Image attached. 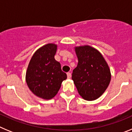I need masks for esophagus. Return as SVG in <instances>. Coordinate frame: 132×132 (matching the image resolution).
I'll use <instances>...</instances> for the list:
<instances>
[{
	"label": "esophagus",
	"mask_w": 132,
	"mask_h": 132,
	"mask_svg": "<svg viewBox=\"0 0 132 132\" xmlns=\"http://www.w3.org/2000/svg\"><path fill=\"white\" fill-rule=\"evenodd\" d=\"M67 78H68V79H70V78L71 77V73H67Z\"/></svg>",
	"instance_id": "1"
}]
</instances>
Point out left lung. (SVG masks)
<instances>
[{
	"label": "left lung",
	"instance_id": "left-lung-1",
	"mask_svg": "<svg viewBox=\"0 0 132 132\" xmlns=\"http://www.w3.org/2000/svg\"><path fill=\"white\" fill-rule=\"evenodd\" d=\"M78 65L73 71L72 79L78 93L86 101L98 98L111 80L108 63L96 49L83 45L75 47Z\"/></svg>",
	"mask_w": 132,
	"mask_h": 132
}]
</instances>
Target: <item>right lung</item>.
I'll list each match as a JSON object with an SVG mask.
<instances>
[{"label": "right lung", "mask_w": 132, "mask_h": 132, "mask_svg": "<svg viewBox=\"0 0 132 132\" xmlns=\"http://www.w3.org/2000/svg\"><path fill=\"white\" fill-rule=\"evenodd\" d=\"M57 49L55 44H47L38 49L31 57L26 73V81L30 90L45 100L53 98L67 79L60 63L54 58Z\"/></svg>", "instance_id": "right-lung-1"}]
</instances>
